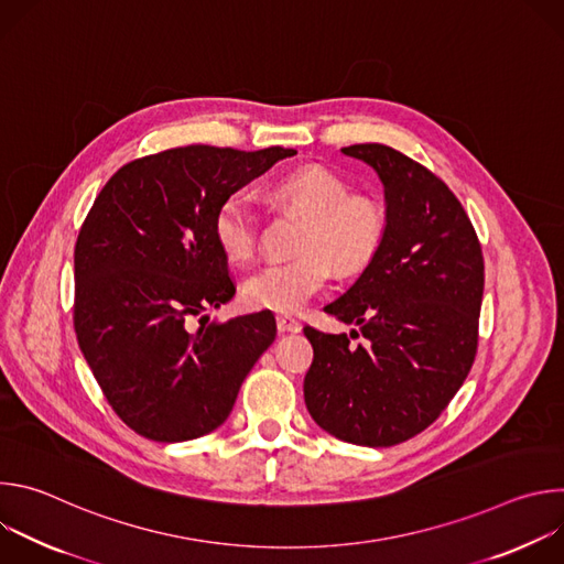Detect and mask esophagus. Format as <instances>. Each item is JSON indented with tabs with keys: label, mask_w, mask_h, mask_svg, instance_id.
<instances>
[{
	"label": "esophagus",
	"mask_w": 564,
	"mask_h": 564,
	"mask_svg": "<svg viewBox=\"0 0 564 564\" xmlns=\"http://www.w3.org/2000/svg\"><path fill=\"white\" fill-rule=\"evenodd\" d=\"M276 328H279V333H299L301 324L296 318H292L290 314H279L276 316Z\"/></svg>",
	"instance_id": "34e87169"
}]
</instances>
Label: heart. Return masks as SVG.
Masks as SVG:
<instances>
[{
	"mask_svg": "<svg viewBox=\"0 0 564 564\" xmlns=\"http://www.w3.org/2000/svg\"><path fill=\"white\" fill-rule=\"evenodd\" d=\"M274 203L303 216L296 231V259L270 263L243 285L250 307L279 314L299 312L330 279L361 272L381 250L388 212L383 203L318 165H305L281 174L268 187ZM259 212L246 192L225 196L212 220V231L223 257L246 265L259 250Z\"/></svg>",
	"mask_w": 564,
	"mask_h": 564,
	"instance_id": "obj_1",
	"label": "heart"
}]
</instances>
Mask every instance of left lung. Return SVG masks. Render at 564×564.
Segmentation results:
<instances>
[{"instance_id":"1","label":"left lung","mask_w":564,"mask_h":564,"mask_svg":"<svg viewBox=\"0 0 564 564\" xmlns=\"http://www.w3.org/2000/svg\"><path fill=\"white\" fill-rule=\"evenodd\" d=\"M341 151L379 174L388 229L357 283L326 305L365 344L305 326L314 359L303 397L330 435L394 446L442 415L475 361L485 257L462 203L431 170L379 142Z\"/></svg>"}]
</instances>
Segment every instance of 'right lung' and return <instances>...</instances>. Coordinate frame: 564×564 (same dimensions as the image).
I'll list each match as a JSON object with an SVG mask.
<instances>
[{"label": "right lung", "instance_id": "right-lung-1", "mask_svg": "<svg viewBox=\"0 0 564 564\" xmlns=\"http://www.w3.org/2000/svg\"><path fill=\"white\" fill-rule=\"evenodd\" d=\"M294 153L176 147L131 160L98 194L75 243L73 328L133 433L165 444L212 433L272 346L270 312L225 324L203 314L236 294L212 220L225 196Z\"/></svg>", "mask_w": 564, "mask_h": 564}]
</instances>
